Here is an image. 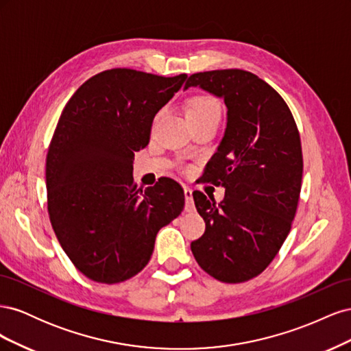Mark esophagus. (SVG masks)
Masks as SVG:
<instances>
[{
    "mask_svg": "<svg viewBox=\"0 0 351 351\" xmlns=\"http://www.w3.org/2000/svg\"><path fill=\"white\" fill-rule=\"evenodd\" d=\"M184 197H186V210L190 212L193 210V195H192V189L184 186Z\"/></svg>",
    "mask_w": 351,
    "mask_h": 351,
    "instance_id": "34e87169",
    "label": "esophagus"
}]
</instances>
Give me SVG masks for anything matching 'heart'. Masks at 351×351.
<instances>
[{"instance_id":"b5f03b06","label":"heart","mask_w":351,"mask_h":351,"mask_svg":"<svg viewBox=\"0 0 351 351\" xmlns=\"http://www.w3.org/2000/svg\"><path fill=\"white\" fill-rule=\"evenodd\" d=\"M210 115H221V105L217 98L210 95H195L189 99L186 105V117L187 120H199L206 119Z\"/></svg>"}]
</instances>
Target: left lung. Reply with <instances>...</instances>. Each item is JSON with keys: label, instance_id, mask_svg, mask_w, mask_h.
<instances>
[{"label": "left lung", "instance_id": "obj_1", "mask_svg": "<svg viewBox=\"0 0 351 351\" xmlns=\"http://www.w3.org/2000/svg\"><path fill=\"white\" fill-rule=\"evenodd\" d=\"M190 86L224 98L228 108L226 134L204 174L226 187V197L217 204L193 193L206 227L190 247L215 280L249 281L267 269L291 230L303 174L299 129L281 95L250 71L195 73Z\"/></svg>", "mask_w": 351, "mask_h": 351}]
</instances>
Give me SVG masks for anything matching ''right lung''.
Returning <instances> with one entry per match:
<instances>
[{"label":"right lung","mask_w":351,"mask_h":351,"mask_svg":"<svg viewBox=\"0 0 351 351\" xmlns=\"http://www.w3.org/2000/svg\"><path fill=\"white\" fill-rule=\"evenodd\" d=\"M186 79L105 70L84 82L60 115L47 154L48 214L69 259L92 281L117 284L139 274L158 231L182 214L177 182L161 177L142 192L132 171L155 114Z\"/></svg>","instance_id":"1"}]
</instances>
